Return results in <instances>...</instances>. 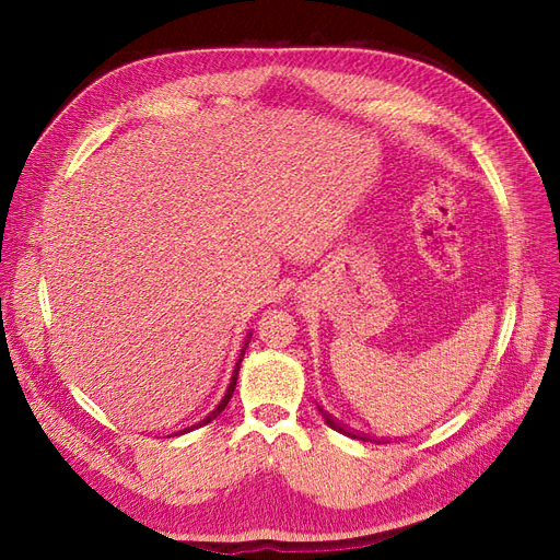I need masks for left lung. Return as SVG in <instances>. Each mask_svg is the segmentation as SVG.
Segmentation results:
<instances>
[{"instance_id":"obj_1","label":"left lung","mask_w":560,"mask_h":560,"mask_svg":"<svg viewBox=\"0 0 560 560\" xmlns=\"http://www.w3.org/2000/svg\"><path fill=\"white\" fill-rule=\"evenodd\" d=\"M317 409H319V406H317ZM319 413H322V418H325V422H327V425L331 428V430H336V432H341V434H346V436H350V439H358V442H371V439L369 436H364V434H360V432H354V430H348L346 425H341V422H338V420H334V416L331 413H327V411H322L319 409ZM376 444H381V442H376ZM385 444V442H383Z\"/></svg>"}]
</instances>
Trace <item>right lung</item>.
<instances>
[{"mask_svg": "<svg viewBox=\"0 0 560 560\" xmlns=\"http://www.w3.org/2000/svg\"><path fill=\"white\" fill-rule=\"evenodd\" d=\"M249 338H252V331L247 334V338H245V343H243V350H241V358H238V362H235V369H233V374H231V383H229V387H226V395L222 397V401H219L214 409L206 416V418H200V420H196L194 425H189V428H182V430H177L173 436H177V434H186V432H191V430H196V428H202V425H208V422H212L219 413H222L224 409H226V404L231 401V397H233V389H235V381H238V371H241V362H243V358H245V350H247V346H249Z\"/></svg>", "mask_w": 560, "mask_h": 560, "instance_id": "right-lung-1", "label": "right lung"}]
</instances>
